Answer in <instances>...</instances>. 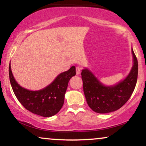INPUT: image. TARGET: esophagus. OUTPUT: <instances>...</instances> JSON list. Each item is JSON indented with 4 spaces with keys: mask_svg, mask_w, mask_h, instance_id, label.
Here are the masks:
<instances>
[{
    "mask_svg": "<svg viewBox=\"0 0 146 146\" xmlns=\"http://www.w3.org/2000/svg\"><path fill=\"white\" fill-rule=\"evenodd\" d=\"M82 71V67L80 66H76V74L77 75H80V73H81Z\"/></svg>",
    "mask_w": 146,
    "mask_h": 146,
    "instance_id": "34e87169",
    "label": "esophagus"
}]
</instances>
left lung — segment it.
Listing matches in <instances>:
<instances>
[{
  "instance_id": "obj_1",
  "label": "left lung",
  "mask_w": 146,
  "mask_h": 146,
  "mask_svg": "<svg viewBox=\"0 0 146 146\" xmlns=\"http://www.w3.org/2000/svg\"><path fill=\"white\" fill-rule=\"evenodd\" d=\"M133 66L123 81L112 86H105L89 70L83 69L82 79L87 104L93 111L108 113L119 109L128 102L135 90L138 76V62L132 48Z\"/></svg>"
}]
</instances>
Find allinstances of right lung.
I'll return each mask as SVG.
<instances>
[{
	"label": "right lung",
	"instance_id": "right-lung-1",
	"mask_svg": "<svg viewBox=\"0 0 146 146\" xmlns=\"http://www.w3.org/2000/svg\"><path fill=\"white\" fill-rule=\"evenodd\" d=\"M75 73V67L71 66L67 71L60 73L51 84L44 88L32 91L23 88L16 82L10 64L9 66L10 83L18 101L27 110L44 117L53 116L61 109L68 83Z\"/></svg>",
	"mask_w": 146,
	"mask_h": 146
}]
</instances>
